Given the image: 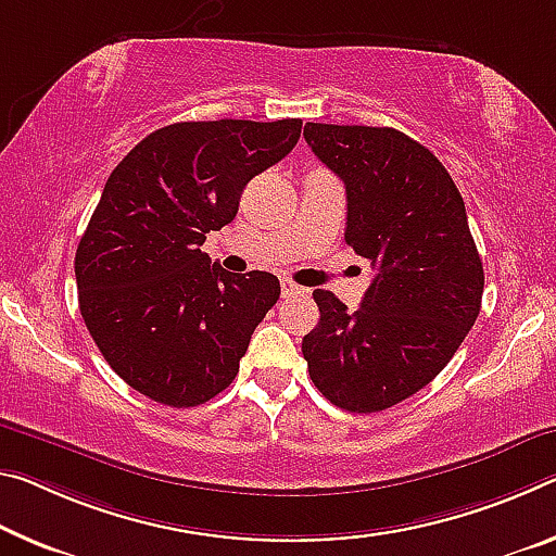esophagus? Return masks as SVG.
I'll use <instances>...</instances> for the list:
<instances>
[{
	"instance_id": "1",
	"label": "esophagus",
	"mask_w": 556,
	"mask_h": 556,
	"mask_svg": "<svg viewBox=\"0 0 556 556\" xmlns=\"http://www.w3.org/2000/svg\"><path fill=\"white\" fill-rule=\"evenodd\" d=\"M304 294H306L304 287L294 285L292 279H281V296L289 299V296H304Z\"/></svg>"
}]
</instances>
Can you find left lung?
Returning <instances> with one entry per match:
<instances>
[{"mask_svg":"<svg viewBox=\"0 0 556 556\" xmlns=\"http://www.w3.org/2000/svg\"><path fill=\"white\" fill-rule=\"evenodd\" d=\"M314 155L346 185V244L376 277L356 312L316 289L321 319L302 341L316 389L351 413L418 393L468 337L482 260L443 163L395 128L306 123Z\"/></svg>","mask_w":556,"mask_h":556,"instance_id":"left-lung-1","label":"left lung"}]
</instances>
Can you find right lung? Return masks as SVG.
I'll return each instance as SVG.
<instances>
[{
	"instance_id": "add662e5",
	"label": "right lung",
	"mask_w": 556,
	"mask_h": 556,
	"mask_svg": "<svg viewBox=\"0 0 556 556\" xmlns=\"http://www.w3.org/2000/svg\"><path fill=\"white\" fill-rule=\"evenodd\" d=\"M302 121H188L140 140L105 180L76 250L78 309L130 389L192 408L232 383L279 299L269 271L232 275L200 250L244 185L296 146Z\"/></svg>"
}]
</instances>
